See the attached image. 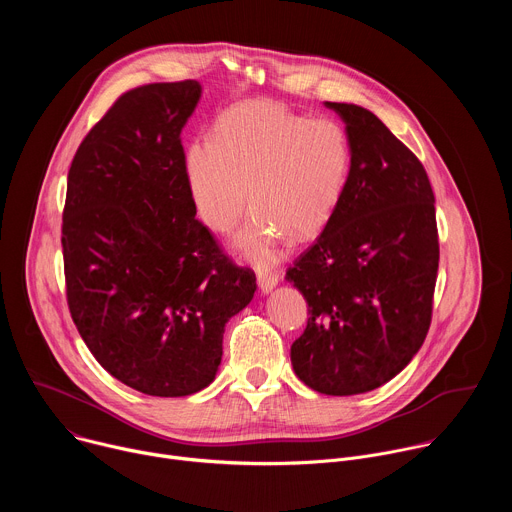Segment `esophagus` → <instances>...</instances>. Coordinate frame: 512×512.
<instances>
[{
	"instance_id": "obj_1",
	"label": "esophagus",
	"mask_w": 512,
	"mask_h": 512,
	"mask_svg": "<svg viewBox=\"0 0 512 512\" xmlns=\"http://www.w3.org/2000/svg\"><path fill=\"white\" fill-rule=\"evenodd\" d=\"M257 283H259L261 294H269V291H273V287L279 283V275L271 271H259Z\"/></svg>"
}]
</instances>
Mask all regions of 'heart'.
Instances as JSON below:
<instances>
[{
  "label": "heart",
  "instance_id": "obj_1",
  "mask_svg": "<svg viewBox=\"0 0 512 512\" xmlns=\"http://www.w3.org/2000/svg\"><path fill=\"white\" fill-rule=\"evenodd\" d=\"M350 168L352 143L338 119H308L273 101L229 107L212 141L196 139L182 154L186 192L208 229L231 233L251 198L235 247L257 265L279 257L287 233L308 239L330 223Z\"/></svg>",
  "mask_w": 512,
  "mask_h": 512
}]
</instances>
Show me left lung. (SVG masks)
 I'll use <instances>...</instances> for the list:
<instances>
[{"mask_svg":"<svg viewBox=\"0 0 512 512\" xmlns=\"http://www.w3.org/2000/svg\"><path fill=\"white\" fill-rule=\"evenodd\" d=\"M346 125L352 168L316 243L285 279L308 302L294 373L324 395L373 391L421 348L440 263L435 198L421 162L369 109L324 103Z\"/></svg>","mask_w":512,"mask_h":512,"instance_id":"1","label":"left lung"}]
</instances>
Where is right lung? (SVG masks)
I'll return each instance as SVG.
<instances>
[{
    "label": "right lung",
    "instance_id": "1",
    "mask_svg": "<svg viewBox=\"0 0 512 512\" xmlns=\"http://www.w3.org/2000/svg\"><path fill=\"white\" fill-rule=\"evenodd\" d=\"M198 81L121 95L79 145L62 212L66 300L101 367L154 397L208 387L257 289L196 218L180 133Z\"/></svg>",
    "mask_w": 512,
    "mask_h": 512
}]
</instances>
